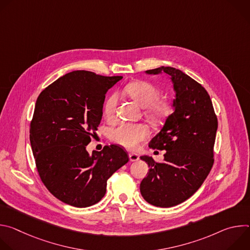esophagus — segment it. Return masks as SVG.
<instances>
[{"label":"esophagus","instance_id":"obj_1","mask_svg":"<svg viewBox=\"0 0 250 250\" xmlns=\"http://www.w3.org/2000/svg\"><path fill=\"white\" fill-rule=\"evenodd\" d=\"M128 157H129V160H130V161H137V160L139 159V156H138L136 153H133V152L129 153V154H128Z\"/></svg>","mask_w":250,"mask_h":250}]
</instances>
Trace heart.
I'll return each mask as SVG.
<instances>
[{
    "mask_svg": "<svg viewBox=\"0 0 250 250\" xmlns=\"http://www.w3.org/2000/svg\"><path fill=\"white\" fill-rule=\"evenodd\" d=\"M125 93L141 108H146V116L155 123L162 122L169 114V106L158 101L159 90L146 81H135L129 83L125 88ZM118 96H110L104 104V113L106 118H113L116 112ZM148 135V129L144 125L121 124L111 131L112 139L118 145L127 148H134L140 141Z\"/></svg>",
    "mask_w": 250,
    "mask_h": 250,
    "instance_id": "heart-1",
    "label": "heart"
}]
</instances>
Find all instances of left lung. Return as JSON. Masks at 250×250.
<instances>
[{
	"instance_id": "1",
	"label": "left lung",
	"mask_w": 250,
	"mask_h": 250,
	"mask_svg": "<svg viewBox=\"0 0 250 250\" xmlns=\"http://www.w3.org/2000/svg\"><path fill=\"white\" fill-rule=\"evenodd\" d=\"M146 72L168 74L176 93L174 112L149 142L152 149L166 150L164 160L140 156L149 167L140 183L141 196L153 206L169 208L194 195L208 175L218 119L206 89L181 70L161 66Z\"/></svg>"
}]
</instances>
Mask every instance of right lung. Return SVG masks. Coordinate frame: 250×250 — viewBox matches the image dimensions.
Here are the masks:
<instances>
[{
  "mask_svg": "<svg viewBox=\"0 0 250 250\" xmlns=\"http://www.w3.org/2000/svg\"><path fill=\"white\" fill-rule=\"evenodd\" d=\"M122 79L73 71L46 87L35 103L29 127L35 165L47 190L65 204H97L109 178L128 162L116 145L92 154L86 150L101 123L105 94Z\"/></svg>",
  "mask_w": 250,
  "mask_h": 250,
  "instance_id": "1",
  "label": "right lung"
}]
</instances>
